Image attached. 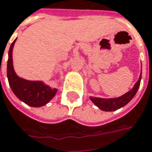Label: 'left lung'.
I'll return each mask as SVG.
<instances>
[{
    "label": "left lung",
    "instance_id": "obj_1",
    "mask_svg": "<svg viewBox=\"0 0 152 152\" xmlns=\"http://www.w3.org/2000/svg\"><path fill=\"white\" fill-rule=\"evenodd\" d=\"M140 80L141 73L140 78H139V80L136 82L133 89L121 96L115 97V98H100V97L93 96V97H90V99L100 110H103V111H115V110L125 106L126 104H127L133 99V96H135L139 90L140 85Z\"/></svg>",
    "mask_w": 152,
    "mask_h": 152
}]
</instances>
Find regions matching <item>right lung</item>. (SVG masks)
<instances>
[{
  "mask_svg": "<svg viewBox=\"0 0 152 152\" xmlns=\"http://www.w3.org/2000/svg\"><path fill=\"white\" fill-rule=\"evenodd\" d=\"M16 39L12 42L7 60V74L12 92L22 102L31 107H41L50 102L56 94L57 89H51L42 81H31L19 78L12 66V49Z\"/></svg>",
  "mask_w": 152,
  "mask_h": 152,
  "instance_id": "add662e5",
  "label": "right lung"
}]
</instances>
